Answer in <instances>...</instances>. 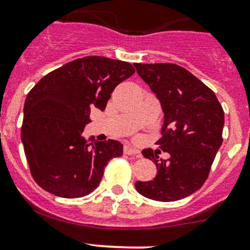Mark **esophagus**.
<instances>
[{
	"mask_svg": "<svg viewBox=\"0 0 250 250\" xmlns=\"http://www.w3.org/2000/svg\"><path fill=\"white\" fill-rule=\"evenodd\" d=\"M124 152L126 155H133V156H136V157H142V155H141V152H139V150L138 149H136V147H132V146H125L124 147Z\"/></svg>",
	"mask_w": 250,
	"mask_h": 250,
	"instance_id": "esophagus-1",
	"label": "esophagus"
}]
</instances>
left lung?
Masks as SVG:
<instances>
[{
    "mask_svg": "<svg viewBox=\"0 0 250 250\" xmlns=\"http://www.w3.org/2000/svg\"><path fill=\"white\" fill-rule=\"evenodd\" d=\"M137 74L156 95L163 111V137L156 142L168 152L158 160L144 149L143 156L156 165L151 181H137V192L157 201H175L197 192L208 179L222 146L224 112L217 96L182 66L170 63H136Z\"/></svg>",
    "mask_w": 250,
    "mask_h": 250,
    "instance_id": "obj_1",
    "label": "left lung"
}]
</instances>
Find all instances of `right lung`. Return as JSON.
<instances>
[{"instance_id":"1","label":"right lung","mask_w":250,"mask_h":250,"mask_svg":"<svg viewBox=\"0 0 250 250\" xmlns=\"http://www.w3.org/2000/svg\"><path fill=\"white\" fill-rule=\"evenodd\" d=\"M135 74L127 62L88 56L51 71L31 89L23 106L21 141L34 181L62 198L92 193L104 166L123 155L114 139L88 143L82 136L90 109L104 111L114 88Z\"/></svg>"}]
</instances>
